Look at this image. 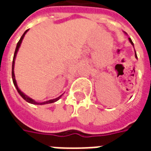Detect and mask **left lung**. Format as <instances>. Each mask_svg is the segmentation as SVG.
Listing matches in <instances>:
<instances>
[{
  "mask_svg": "<svg viewBox=\"0 0 151 151\" xmlns=\"http://www.w3.org/2000/svg\"><path fill=\"white\" fill-rule=\"evenodd\" d=\"M124 34L127 35V33L126 32H124ZM129 40L130 43H131V44L133 46V47H134V45H133V41H132V40H131L130 38H129ZM135 57H136V59H137V54H136V51H135Z\"/></svg>",
  "mask_w": 151,
  "mask_h": 151,
  "instance_id": "1",
  "label": "left lung"
}]
</instances>
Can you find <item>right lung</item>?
<instances>
[{
    "label": "right lung",
    "instance_id": "1",
    "mask_svg": "<svg viewBox=\"0 0 151 151\" xmlns=\"http://www.w3.org/2000/svg\"><path fill=\"white\" fill-rule=\"evenodd\" d=\"M29 31V29L27 30V31H25L23 35H22V37L20 38V40L18 41V43H17V46H16V49H15L14 52V59H13V64H12V78H13V82H14V85L17 89V91H18V94L21 95L22 98L24 100L29 103V104H35V105H43V104H52V103H55L57 100H59L61 98V96L63 95V94L61 95H60L59 97H57L56 99H50V100H47V101H44V102H37L35 101V99H31V97H29L28 95H27L25 93L22 91L21 90L19 89V87L18 86V84H17V82H16V79H15V75H14V64H15V59H16V56H17V53H18V50H19V47L21 46V43L22 42V40H23V38H24L25 35L27 34V32Z\"/></svg>",
    "mask_w": 151,
    "mask_h": 151
}]
</instances>
